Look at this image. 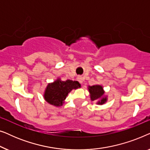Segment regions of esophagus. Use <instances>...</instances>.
<instances>
[{
    "mask_svg": "<svg viewBox=\"0 0 150 150\" xmlns=\"http://www.w3.org/2000/svg\"><path fill=\"white\" fill-rule=\"evenodd\" d=\"M77 79H78V81L80 82V83H83V77H82V76H78Z\"/></svg>",
    "mask_w": 150,
    "mask_h": 150,
    "instance_id": "obj_1",
    "label": "esophagus"
}]
</instances>
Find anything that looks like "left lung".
<instances>
[{"mask_svg":"<svg viewBox=\"0 0 150 150\" xmlns=\"http://www.w3.org/2000/svg\"><path fill=\"white\" fill-rule=\"evenodd\" d=\"M88 89L92 101L97 102L98 104H103L106 102V98H103L104 91L101 85L89 86Z\"/></svg>","mask_w":150,"mask_h":150,"instance_id":"obj_1","label":"left lung"}]
</instances>
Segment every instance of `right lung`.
<instances>
[{
	"label": "right lung",
	"mask_w": 150,
	"mask_h": 150,
	"mask_svg": "<svg viewBox=\"0 0 150 150\" xmlns=\"http://www.w3.org/2000/svg\"><path fill=\"white\" fill-rule=\"evenodd\" d=\"M79 87H81V84L78 81L71 80L61 81L60 79H57L47 86L44 93V99L52 105L60 106L64 103V100L69 92Z\"/></svg>",
	"instance_id": "1"
}]
</instances>
